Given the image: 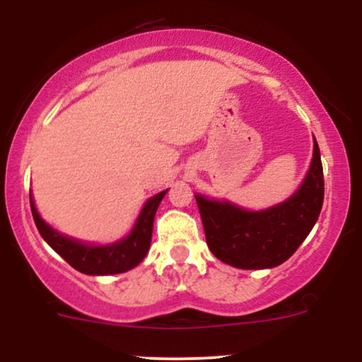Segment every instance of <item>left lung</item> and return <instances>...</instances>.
<instances>
[{
	"mask_svg": "<svg viewBox=\"0 0 362 362\" xmlns=\"http://www.w3.org/2000/svg\"><path fill=\"white\" fill-rule=\"evenodd\" d=\"M206 242L219 260L236 269H271L298 250L313 230L323 204V168L315 139L313 160L298 192L265 211L195 195Z\"/></svg>",
	"mask_w": 362,
	"mask_h": 362,
	"instance_id": "8db88e82",
	"label": "left lung"
}]
</instances>
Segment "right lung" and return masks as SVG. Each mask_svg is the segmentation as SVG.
Returning a JSON list of instances; mask_svg holds the SVG:
<instances>
[{
  "label": "right lung",
  "instance_id": "add662e5",
  "mask_svg": "<svg viewBox=\"0 0 362 362\" xmlns=\"http://www.w3.org/2000/svg\"><path fill=\"white\" fill-rule=\"evenodd\" d=\"M165 194H167V190L153 195L146 204H144L143 209H141L138 221H136L134 228H132V231L126 238L110 245H103V247H95V245L76 242V240L68 238V236L52 230L40 218L39 213H37L34 201H32V195L30 207L40 236L73 269H76V271L83 274H88V276H110V274L131 271V269H134L146 257L149 245H151L153 221H155L156 209L160 206L161 199L165 197Z\"/></svg>",
  "mask_w": 362,
  "mask_h": 362
}]
</instances>
